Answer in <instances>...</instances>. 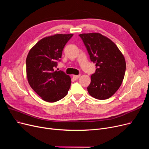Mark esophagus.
Returning a JSON list of instances; mask_svg holds the SVG:
<instances>
[{
    "label": "esophagus",
    "instance_id": "1",
    "mask_svg": "<svg viewBox=\"0 0 149 149\" xmlns=\"http://www.w3.org/2000/svg\"><path fill=\"white\" fill-rule=\"evenodd\" d=\"M80 77V75H74L72 76L73 79H74V80H77L78 79H79Z\"/></svg>",
    "mask_w": 149,
    "mask_h": 149
}]
</instances>
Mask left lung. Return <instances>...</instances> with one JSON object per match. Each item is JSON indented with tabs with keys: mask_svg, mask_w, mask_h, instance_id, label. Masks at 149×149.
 Masks as SVG:
<instances>
[{
	"mask_svg": "<svg viewBox=\"0 0 149 149\" xmlns=\"http://www.w3.org/2000/svg\"><path fill=\"white\" fill-rule=\"evenodd\" d=\"M79 36L96 66L87 88L89 95L98 100L110 98L118 91L124 79L126 65L123 55L112 40L100 33Z\"/></svg>",
	"mask_w": 149,
	"mask_h": 149,
	"instance_id": "left-lung-1",
	"label": "left lung"
}]
</instances>
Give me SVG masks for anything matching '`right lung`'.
Here are the masks:
<instances>
[{
  "instance_id": "obj_1",
  "label": "right lung",
  "mask_w": 149,
  "mask_h": 149,
  "mask_svg": "<svg viewBox=\"0 0 149 149\" xmlns=\"http://www.w3.org/2000/svg\"><path fill=\"white\" fill-rule=\"evenodd\" d=\"M73 34H56L42 38L29 51L26 60L28 81L42 100L53 103L64 98L71 79L61 70H54L62 51Z\"/></svg>"
}]
</instances>
